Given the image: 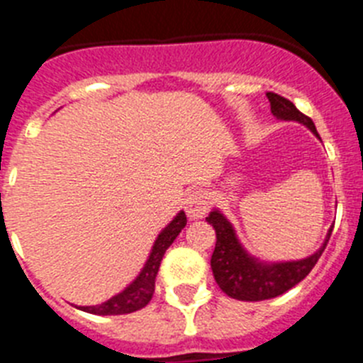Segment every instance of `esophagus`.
<instances>
[{
  "label": "esophagus",
  "instance_id": "1",
  "mask_svg": "<svg viewBox=\"0 0 363 363\" xmlns=\"http://www.w3.org/2000/svg\"><path fill=\"white\" fill-rule=\"evenodd\" d=\"M211 207V198L209 192L205 189H192L187 194V200H185V213L191 220H200L205 214L209 213Z\"/></svg>",
  "mask_w": 363,
  "mask_h": 363
}]
</instances>
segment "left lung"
<instances>
[{"label": "left lung", "instance_id": "8db88e82", "mask_svg": "<svg viewBox=\"0 0 363 363\" xmlns=\"http://www.w3.org/2000/svg\"><path fill=\"white\" fill-rule=\"evenodd\" d=\"M267 98L271 101V112L278 120L300 121L318 136L313 120L306 114H301L294 107L293 101L280 94H274V92H267ZM207 221L216 230V247H214L213 258H211L214 280L227 296L242 301L269 300V298H277L293 289L294 285L300 284L313 271L333 233L331 227L323 245L307 258L298 259V262L264 264L243 249L242 243L236 238L230 221L220 211L214 209L207 216Z\"/></svg>", "mask_w": 363, "mask_h": 363}]
</instances>
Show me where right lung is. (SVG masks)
<instances>
[{"label":"right lung","instance_id":"add662e5","mask_svg":"<svg viewBox=\"0 0 363 363\" xmlns=\"http://www.w3.org/2000/svg\"><path fill=\"white\" fill-rule=\"evenodd\" d=\"M185 225H187V216H185L184 211H179L174 220L158 234V238H156L152 245V251L149 255V259L145 262L136 280L129 287H125L120 294L112 296L111 300L104 301L99 306L82 307V311L107 316V314H129L145 307L154 294V281H156V274L160 271L163 255H165L167 249L171 247V243L174 242L176 236L182 233Z\"/></svg>","mask_w":363,"mask_h":363}]
</instances>
